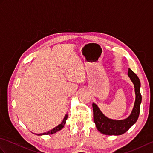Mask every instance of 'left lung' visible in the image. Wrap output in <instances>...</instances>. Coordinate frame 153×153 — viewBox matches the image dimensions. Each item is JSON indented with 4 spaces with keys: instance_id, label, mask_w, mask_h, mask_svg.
I'll use <instances>...</instances> for the list:
<instances>
[{
    "instance_id": "left-lung-1",
    "label": "left lung",
    "mask_w": 153,
    "mask_h": 153,
    "mask_svg": "<svg viewBox=\"0 0 153 153\" xmlns=\"http://www.w3.org/2000/svg\"><path fill=\"white\" fill-rule=\"evenodd\" d=\"M128 76L134 85L135 100L131 114L124 120H116L107 118L100 111L99 107L93 103V120L98 130L102 134L109 135H120L126 133L137 122L140 112V105L142 97L140 93L141 83L137 77L131 69L128 70Z\"/></svg>"
}]
</instances>
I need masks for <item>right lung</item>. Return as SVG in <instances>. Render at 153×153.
Returning a JSON list of instances; mask_svg holds the SVG:
<instances>
[{
    "mask_svg": "<svg viewBox=\"0 0 153 153\" xmlns=\"http://www.w3.org/2000/svg\"><path fill=\"white\" fill-rule=\"evenodd\" d=\"M67 118H68V114H66V116H64V119H63V120H62V123H60V124H59V125H58V126H56V127H55V128H53V129H51V130L48 131H47V132H46V133L45 132V133H43V134H34L37 135H51V134H55V133H56V132H58V131H60V129H62V128H64L65 123H66V122Z\"/></svg>",
    "mask_w": 153,
    "mask_h": 153,
    "instance_id": "1",
    "label": "right lung"
}]
</instances>
